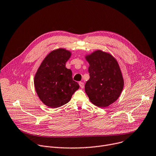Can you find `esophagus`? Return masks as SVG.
Returning <instances> with one entry per match:
<instances>
[{"label":"esophagus","instance_id":"esophagus-1","mask_svg":"<svg viewBox=\"0 0 156 156\" xmlns=\"http://www.w3.org/2000/svg\"><path fill=\"white\" fill-rule=\"evenodd\" d=\"M79 84L80 88H82V89H83V87H84V84H83V83L82 82H80L79 83Z\"/></svg>","mask_w":156,"mask_h":156}]
</instances>
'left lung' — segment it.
<instances>
[{
  "label": "left lung",
  "mask_w": 156,
  "mask_h": 156,
  "mask_svg": "<svg viewBox=\"0 0 156 156\" xmlns=\"http://www.w3.org/2000/svg\"><path fill=\"white\" fill-rule=\"evenodd\" d=\"M89 64V79L85 90L90 101L101 107H108L121 95L124 79L117 60L109 53L97 50L85 57Z\"/></svg>",
  "instance_id": "8db88e82"
}]
</instances>
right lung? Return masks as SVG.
Returning a JSON list of instances; mask_svg holds the SVG:
<instances>
[{"label": "right lung", "mask_w": 156, "mask_h": 156, "mask_svg": "<svg viewBox=\"0 0 156 156\" xmlns=\"http://www.w3.org/2000/svg\"><path fill=\"white\" fill-rule=\"evenodd\" d=\"M71 52L59 48L43 60L34 77V86L40 100L51 108H57L70 101L79 88L73 80L72 71L66 67Z\"/></svg>", "instance_id": "1"}]
</instances>
